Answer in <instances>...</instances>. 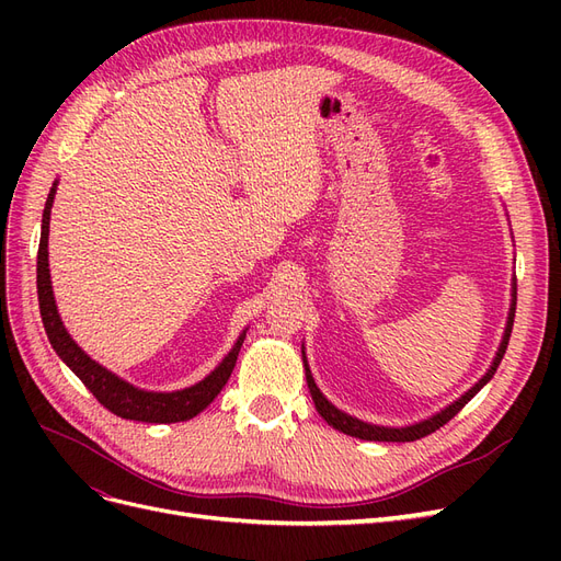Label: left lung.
<instances>
[{
    "mask_svg": "<svg viewBox=\"0 0 561 561\" xmlns=\"http://www.w3.org/2000/svg\"><path fill=\"white\" fill-rule=\"evenodd\" d=\"M515 307H517V280H513V301H511V313H507V325H505V332H503V339H501V346L496 351V358L494 363H491V367L486 369V375L474 383L466 396H461L458 400H454L449 407H445V410H439L437 414H433L431 419H423L419 423H412V426H404V428H390V426H375V423H367V421H360L355 416H348L346 412L336 410V407L320 393V388L316 386L313 377H311V369L307 365V355H304V369H307V383H309V390H311V398L316 402V410L318 414L325 419L332 428L342 431L351 437H360V439H371V443H414V439H421L426 437L431 433H435L437 428H443L445 423L449 419H454L458 412L463 410V407L470 402V398H474V393L494 377V371L499 369L503 355H505V348H507V342H511V332H513V322H515ZM304 353V351H301Z\"/></svg>",
    "mask_w": 561,
    "mask_h": 561,
    "instance_id": "obj_1",
    "label": "left lung"
}]
</instances>
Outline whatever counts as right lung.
I'll list each match as a JSON object with an SVG mask.
<instances>
[{
    "mask_svg": "<svg viewBox=\"0 0 561 561\" xmlns=\"http://www.w3.org/2000/svg\"><path fill=\"white\" fill-rule=\"evenodd\" d=\"M58 190V182H54L46 198L44 215H42V239H39V252H37V295H39V313L44 330L48 334V342L54 351L60 355V360L70 367L75 375L87 386L95 400L107 407V410L122 419L130 421H145V423H178L194 419L217 398L219 390L229 381L236 358L243 346L245 330L236 339L233 348L225 355V360L219 363L210 375L182 390H173V393H157V390H145L124 381L122 377L112 375L107 367L95 363L91 355L83 353L79 344L65 330L62 320L58 316L54 287H50V274H48V222H50V206H54V196Z\"/></svg>",
    "mask_w": 561,
    "mask_h": 561,
    "instance_id": "add662e5",
    "label": "right lung"
}]
</instances>
